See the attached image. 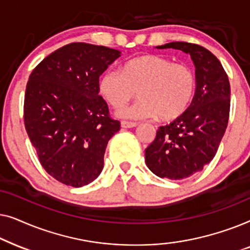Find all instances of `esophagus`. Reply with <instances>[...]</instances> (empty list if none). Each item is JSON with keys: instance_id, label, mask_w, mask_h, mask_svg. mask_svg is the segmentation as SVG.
Instances as JSON below:
<instances>
[{"instance_id": "obj_1", "label": "esophagus", "mask_w": 250, "mask_h": 250, "mask_svg": "<svg viewBox=\"0 0 250 250\" xmlns=\"http://www.w3.org/2000/svg\"><path fill=\"white\" fill-rule=\"evenodd\" d=\"M121 126H122L123 128H132V127H135V126H138V123L122 121L121 122Z\"/></svg>"}]
</instances>
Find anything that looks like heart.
<instances>
[{
    "instance_id": "1",
    "label": "heart",
    "mask_w": 250,
    "mask_h": 250,
    "mask_svg": "<svg viewBox=\"0 0 250 250\" xmlns=\"http://www.w3.org/2000/svg\"><path fill=\"white\" fill-rule=\"evenodd\" d=\"M196 75L186 63L172 62L157 54H143L126 61L121 71L107 70L99 81L101 97L121 109L135 97L134 104L117 112L129 119L155 118L169 122L190 107L196 93Z\"/></svg>"
}]
</instances>
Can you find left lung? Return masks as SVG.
Here are the masks:
<instances>
[{
	"label": "left lung",
	"mask_w": 250,
	"mask_h": 250,
	"mask_svg": "<svg viewBox=\"0 0 250 250\" xmlns=\"http://www.w3.org/2000/svg\"><path fill=\"white\" fill-rule=\"evenodd\" d=\"M157 49H175L191 56L196 67V93L190 107L168 125L160 126L146 149L153 174L182 180L200 172L216 155L230 114V82L220 60L197 44L172 42Z\"/></svg>",
	"instance_id": "left-lung-1"
}]
</instances>
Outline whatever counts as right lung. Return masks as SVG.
I'll use <instances>...</instances> for the list:
<instances>
[{
  "label": "right lung",
  "mask_w": 250,
  "mask_h": 250,
  "mask_svg": "<svg viewBox=\"0 0 250 250\" xmlns=\"http://www.w3.org/2000/svg\"><path fill=\"white\" fill-rule=\"evenodd\" d=\"M121 51L70 43L41 61L30 74L23 122L41 165L74 188L91 183L104 168L108 141L121 128L99 95V77Z\"/></svg>",
  "instance_id": "add662e5"
}]
</instances>
